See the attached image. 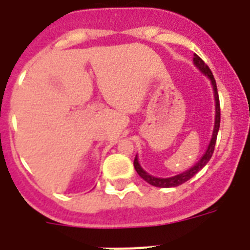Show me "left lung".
<instances>
[{
  "mask_svg": "<svg viewBox=\"0 0 250 250\" xmlns=\"http://www.w3.org/2000/svg\"><path fill=\"white\" fill-rule=\"evenodd\" d=\"M193 62L196 64V67L203 75H206L209 80H211V83H212L213 87V96H215V127H213V132H212V137H211V141L208 144V147H207L206 152L201 157V160L198 163L193 165L192 167H189L188 170L183 171V173L178 174V175H174V177L170 178H156L150 175L148 173L144 170L138 163L137 156L135 157V161H133V165H135V169L137 171V174L140 177L142 178L144 180H146L148 184L155 187H160V188H170V187H178L180 184L186 183L187 180H189L190 178L194 177L198 171L202 169L205 165L207 164L211 159L213 154V150H215V145H216V138H217V133H219V128H220V100H219V93H217V86H216V81L215 77H213L212 72L209 70V67L207 66L202 60H201L197 54H194V57H193Z\"/></svg>",
  "mask_w": 250,
  "mask_h": 250,
  "instance_id": "left-lung-1",
  "label": "left lung"
}]
</instances>
